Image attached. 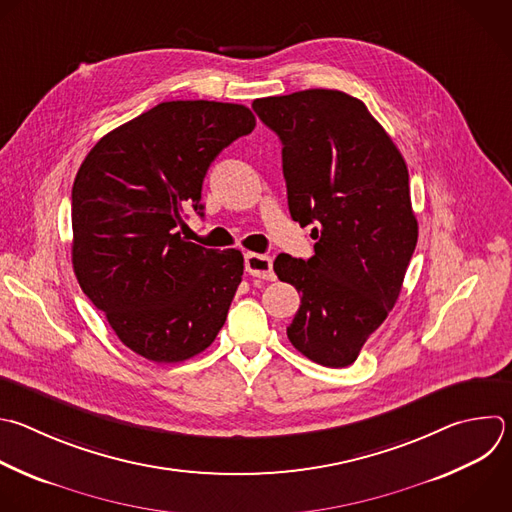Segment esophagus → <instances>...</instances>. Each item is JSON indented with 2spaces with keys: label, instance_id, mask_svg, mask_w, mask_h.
<instances>
[{
  "label": "esophagus",
  "instance_id": "obj_1",
  "mask_svg": "<svg viewBox=\"0 0 512 512\" xmlns=\"http://www.w3.org/2000/svg\"><path fill=\"white\" fill-rule=\"evenodd\" d=\"M245 271L249 275H253V277L267 279V281H271L275 277L271 257L269 255H261V253H247L245 255Z\"/></svg>",
  "mask_w": 512,
  "mask_h": 512
}]
</instances>
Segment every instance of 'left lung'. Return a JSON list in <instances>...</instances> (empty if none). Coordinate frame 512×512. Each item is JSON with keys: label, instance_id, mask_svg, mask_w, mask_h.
I'll return each instance as SVG.
<instances>
[{"label": "left lung", "instance_id": "obj_1", "mask_svg": "<svg viewBox=\"0 0 512 512\" xmlns=\"http://www.w3.org/2000/svg\"><path fill=\"white\" fill-rule=\"evenodd\" d=\"M281 140L291 219L313 225L315 255H277L273 269L301 293L287 327L297 352L327 368L356 362L392 311L418 241L404 156L368 112L339 90L257 98Z\"/></svg>", "mask_w": 512, "mask_h": 512}]
</instances>
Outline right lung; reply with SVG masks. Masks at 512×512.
<instances>
[{
  "label": "right lung",
  "instance_id": "right-lung-1",
  "mask_svg": "<svg viewBox=\"0 0 512 512\" xmlns=\"http://www.w3.org/2000/svg\"><path fill=\"white\" fill-rule=\"evenodd\" d=\"M255 128L247 106L173 100L102 136L72 187V265L88 299L134 354L177 364L205 352L243 277L237 249L185 241L203 217L211 162Z\"/></svg>",
  "mask_w": 512,
  "mask_h": 512
}]
</instances>
